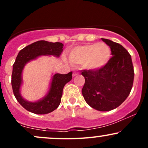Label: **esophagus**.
I'll list each match as a JSON object with an SVG mask.
<instances>
[{"label": "esophagus", "instance_id": "obj_1", "mask_svg": "<svg viewBox=\"0 0 148 148\" xmlns=\"http://www.w3.org/2000/svg\"><path fill=\"white\" fill-rule=\"evenodd\" d=\"M78 74V72H73V74H72V76H76Z\"/></svg>", "mask_w": 148, "mask_h": 148}]
</instances>
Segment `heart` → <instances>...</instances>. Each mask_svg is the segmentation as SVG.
<instances>
[{
    "mask_svg": "<svg viewBox=\"0 0 148 148\" xmlns=\"http://www.w3.org/2000/svg\"><path fill=\"white\" fill-rule=\"evenodd\" d=\"M111 56V49L106 44H88L78 46L70 51L69 61L72 64H82L85 69L98 71L106 66Z\"/></svg>",
    "mask_w": 148,
    "mask_h": 148,
    "instance_id": "heart-1",
    "label": "heart"
}]
</instances>
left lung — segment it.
Segmentation results:
<instances>
[{"mask_svg":"<svg viewBox=\"0 0 148 148\" xmlns=\"http://www.w3.org/2000/svg\"><path fill=\"white\" fill-rule=\"evenodd\" d=\"M101 40L109 46L113 56L99 70L81 71L85 78L82 95L92 108L108 111L118 107L129 96L134 72L131 55L123 46L107 39Z\"/></svg>","mask_w":148,"mask_h":148,"instance_id":"obj_1","label":"left lung"}]
</instances>
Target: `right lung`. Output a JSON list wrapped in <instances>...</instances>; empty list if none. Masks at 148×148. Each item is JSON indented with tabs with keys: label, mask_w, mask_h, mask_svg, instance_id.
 Here are the masks:
<instances>
[{
	"label": "right lung",
	"mask_w": 148,
	"mask_h": 148,
	"mask_svg": "<svg viewBox=\"0 0 148 148\" xmlns=\"http://www.w3.org/2000/svg\"><path fill=\"white\" fill-rule=\"evenodd\" d=\"M63 46L60 42L53 43L40 40L26 46L18 53L13 64L12 86L16 100L27 111L35 114H47L53 111L60 105L64 85L72 79V72L67 74H54L48 92L42 99L35 102L23 99L20 92V88L23 83L22 72L25 64L41 56L60 57Z\"/></svg>",
	"instance_id": "add662e5"
}]
</instances>
